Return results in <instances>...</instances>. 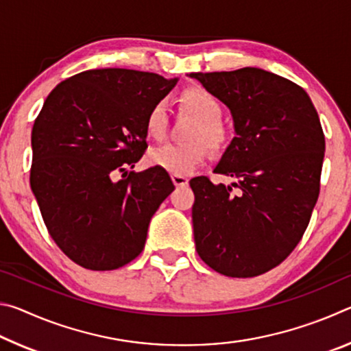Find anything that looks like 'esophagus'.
Listing matches in <instances>:
<instances>
[{"mask_svg": "<svg viewBox=\"0 0 351 351\" xmlns=\"http://www.w3.org/2000/svg\"><path fill=\"white\" fill-rule=\"evenodd\" d=\"M171 181L176 187H186L189 184V180L184 175H171Z\"/></svg>", "mask_w": 351, "mask_h": 351, "instance_id": "esophagus-1", "label": "esophagus"}]
</instances>
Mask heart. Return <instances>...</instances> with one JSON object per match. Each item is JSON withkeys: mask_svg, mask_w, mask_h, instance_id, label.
Wrapping results in <instances>:
<instances>
[{"mask_svg": "<svg viewBox=\"0 0 351 351\" xmlns=\"http://www.w3.org/2000/svg\"><path fill=\"white\" fill-rule=\"evenodd\" d=\"M181 110L197 119L190 138L203 139L212 148H219L224 142L223 105L219 100L204 88H189L180 97ZM169 123L167 106L158 102L148 111L145 128L148 136L161 139ZM207 158V148L201 141L187 144H165L150 154V161L156 167L170 171L173 175H187L203 164Z\"/></svg>", "mask_w": 351, "mask_h": 351, "instance_id": "b5f03b06", "label": "heart"}]
</instances>
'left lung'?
<instances>
[{
    "instance_id": "left-lung-1",
    "label": "left lung",
    "mask_w": 351,
    "mask_h": 351,
    "mask_svg": "<svg viewBox=\"0 0 351 351\" xmlns=\"http://www.w3.org/2000/svg\"><path fill=\"white\" fill-rule=\"evenodd\" d=\"M189 77L228 106L237 134L213 170L234 178L230 186L190 180L197 252L223 276H260L294 251L316 206L325 154L317 111L304 88L260 68Z\"/></svg>"
}]
</instances>
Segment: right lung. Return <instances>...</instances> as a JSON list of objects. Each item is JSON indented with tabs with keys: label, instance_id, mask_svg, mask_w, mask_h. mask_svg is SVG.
Returning a JSON list of instances; mask_svg holds the SVG:
<instances>
[{
	"label": "right lung",
	"instance_id": "1",
	"mask_svg": "<svg viewBox=\"0 0 351 351\" xmlns=\"http://www.w3.org/2000/svg\"><path fill=\"white\" fill-rule=\"evenodd\" d=\"M176 82L83 71L58 83L35 119L31 189L52 240L83 268L111 271L138 257L152 217L173 192L164 169H128L147 148L148 111Z\"/></svg>",
	"mask_w": 351,
	"mask_h": 351
}]
</instances>
